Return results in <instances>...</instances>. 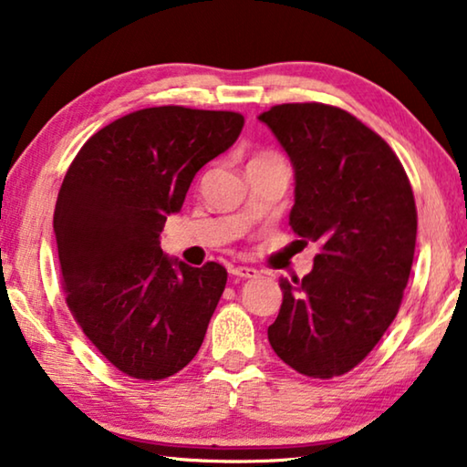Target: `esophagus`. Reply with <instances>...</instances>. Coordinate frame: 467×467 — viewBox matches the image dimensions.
<instances>
[{
	"label": "esophagus",
	"mask_w": 467,
	"mask_h": 467,
	"mask_svg": "<svg viewBox=\"0 0 467 467\" xmlns=\"http://www.w3.org/2000/svg\"><path fill=\"white\" fill-rule=\"evenodd\" d=\"M231 274H233V276H239V278H257V276H260V272H257L255 268H249V265H234V268H231Z\"/></svg>",
	"instance_id": "obj_1"
}]
</instances>
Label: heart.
I'll return each instance as SVG.
<instances>
[{"label": "heart", "mask_w": 467, "mask_h": 467, "mask_svg": "<svg viewBox=\"0 0 467 467\" xmlns=\"http://www.w3.org/2000/svg\"><path fill=\"white\" fill-rule=\"evenodd\" d=\"M265 155H276V153H272V151H265V153H262V155H257V158H265Z\"/></svg>", "instance_id": "b5f03b06"}]
</instances>
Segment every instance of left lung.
Wrapping results in <instances>:
<instances>
[{
  "label": "left lung",
  "mask_w": 467,
  "mask_h": 467,
  "mask_svg": "<svg viewBox=\"0 0 467 467\" xmlns=\"http://www.w3.org/2000/svg\"><path fill=\"white\" fill-rule=\"evenodd\" d=\"M260 120L295 168L288 224L320 245L307 276L280 278L283 306L268 340L295 372L335 379L368 358L401 307L416 199L387 140L345 109L280 103Z\"/></svg>",
  "instance_id": "8db88e82"
}]
</instances>
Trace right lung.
<instances>
[{
  "label": "right lung",
  "instance_id": "obj_1",
  "mask_svg": "<svg viewBox=\"0 0 467 467\" xmlns=\"http://www.w3.org/2000/svg\"><path fill=\"white\" fill-rule=\"evenodd\" d=\"M243 124L239 112L137 109L95 132L64 176L54 233L66 303L95 349L130 379L164 380L203 343L226 268L170 260L160 233Z\"/></svg>",
  "mask_w": 467,
  "mask_h": 467
}]
</instances>
